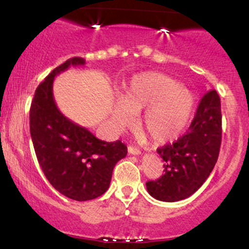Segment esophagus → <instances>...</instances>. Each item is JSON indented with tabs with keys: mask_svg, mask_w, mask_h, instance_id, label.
Segmentation results:
<instances>
[{
	"mask_svg": "<svg viewBox=\"0 0 249 249\" xmlns=\"http://www.w3.org/2000/svg\"><path fill=\"white\" fill-rule=\"evenodd\" d=\"M127 151L130 154H134V156H138V154H141V150H139L138 147H134V146H128L127 147Z\"/></svg>",
	"mask_w": 249,
	"mask_h": 249,
	"instance_id": "1",
	"label": "esophagus"
}]
</instances>
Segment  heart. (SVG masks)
Masks as SVG:
<instances>
[{
  "mask_svg": "<svg viewBox=\"0 0 249 249\" xmlns=\"http://www.w3.org/2000/svg\"><path fill=\"white\" fill-rule=\"evenodd\" d=\"M145 110L141 127L154 142H166L184 133L194 110V96L173 78L161 72L134 76L123 93V101L112 107V117L121 126L133 121L134 113Z\"/></svg>",
  "mask_w": 249,
  "mask_h": 249,
  "instance_id": "b5f03b06",
  "label": "heart"
}]
</instances>
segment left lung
Listing matches in <instances>:
<instances>
[{"mask_svg": "<svg viewBox=\"0 0 249 249\" xmlns=\"http://www.w3.org/2000/svg\"><path fill=\"white\" fill-rule=\"evenodd\" d=\"M221 103L215 90L202 96L191 126L173 144L157 148L164 174L146 182L147 192L160 201H179L206 181L218 160L221 145Z\"/></svg>", "mask_w": 249, "mask_h": 249, "instance_id": "1", "label": "left lung"}]
</instances>
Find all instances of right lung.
<instances>
[{"label": "right lung", "mask_w": 249, "mask_h": 249, "mask_svg": "<svg viewBox=\"0 0 249 249\" xmlns=\"http://www.w3.org/2000/svg\"><path fill=\"white\" fill-rule=\"evenodd\" d=\"M73 57L45 77L30 107V134L39 166L55 190L77 201L96 199L110 186L115 165L127 153L121 141L107 142L68 119L53 95V78L70 67L84 65Z\"/></svg>", "instance_id": "1"}]
</instances>
